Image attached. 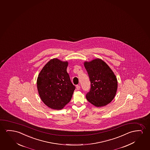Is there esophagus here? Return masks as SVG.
<instances>
[{
    "label": "esophagus",
    "instance_id": "1",
    "mask_svg": "<svg viewBox=\"0 0 150 150\" xmlns=\"http://www.w3.org/2000/svg\"><path fill=\"white\" fill-rule=\"evenodd\" d=\"M76 88L78 90H80V86L79 85H76Z\"/></svg>",
    "mask_w": 150,
    "mask_h": 150
}]
</instances>
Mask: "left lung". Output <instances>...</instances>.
Here are the masks:
<instances>
[{"label": "left lung", "instance_id": "1", "mask_svg": "<svg viewBox=\"0 0 150 150\" xmlns=\"http://www.w3.org/2000/svg\"><path fill=\"white\" fill-rule=\"evenodd\" d=\"M84 65L91 83L86 96L87 101L98 108L108 105L114 99L118 88L116 76L101 59L85 62Z\"/></svg>", "mask_w": 150, "mask_h": 150}]
</instances>
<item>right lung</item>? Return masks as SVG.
<instances>
[{"label":"right lung","mask_w":150,"mask_h":150,"mask_svg":"<svg viewBox=\"0 0 150 150\" xmlns=\"http://www.w3.org/2000/svg\"><path fill=\"white\" fill-rule=\"evenodd\" d=\"M68 65V62L51 59L38 77L37 88L40 99L53 110H61L68 103L76 88L67 72Z\"/></svg>","instance_id":"add662e5"}]
</instances>
